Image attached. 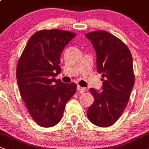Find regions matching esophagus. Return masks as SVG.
Wrapping results in <instances>:
<instances>
[{"instance_id":"obj_1","label":"esophagus","mask_w":149,"mask_h":149,"mask_svg":"<svg viewBox=\"0 0 149 149\" xmlns=\"http://www.w3.org/2000/svg\"><path fill=\"white\" fill-rule=\"evenodd\" d=\"M77 89L78 90V91L80 92V93H83L85 91H86V88H83V87H81V86H77Z\"/></svg>"}]
</instances>
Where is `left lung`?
<instances>
[{"mask_svg":"<svg viewBox=\"0 0 149 149\" xmlns=\"http://www.w3.org/2000/svg\"><path fill=\"white\" fill-rule=\"evenodd\" d=\"M85 36L95 48L96 68L102 77V91L90 89L95 100L87 116L97 126L109 127L121 116L134 85L132 56L120 39L107 31L90 32Z\"/></svg>","mask_w":149,"mask_h":149,"instance_id":"1","label":"left lung"}]
</instances>
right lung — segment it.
I'll list each match as a JSON object with an SVG mask.
<instances>
[{
  "label": "right lung",
  "mask_w": 149,
  "mask_h": 149,
  "mask_svg": "<svg viewBox=\"0 0 149 149\" xmlns=\"http://www.w3.org/2000/svg\"><path fill=\"white\" fill-rule=\"evenodd\" d=\"M76 34L60 30H41L27 43L17 66V82L30 116L39 125L53 127L61 119L77 85L65 84L59 74L60 57Z\"/></svg>",
  "instance_id": "obj_1"
}]
</instances>
